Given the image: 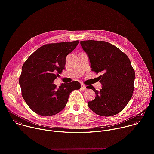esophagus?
Instances as JSON below:
<instances>
[{"instance_id":"34e87169","label":"esophagus","mask_w":154,"mask_h":154,"mask_svg":"<svg viewBox=\"0 0 154 154\" xmlns=\"http://www.w3.org/2000/svg\"><path fill=\"white\" fill-rule=\"evenodd\" d=\"M81 89L82 90H86V86L85 85L82 84V85H81Z\"/></svg>"}]
</instances>
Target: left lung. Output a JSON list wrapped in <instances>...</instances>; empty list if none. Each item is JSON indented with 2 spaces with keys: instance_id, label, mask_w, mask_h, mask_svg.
I'll list each match as a JSON object with an SVG mask.
<instances>
[{
  "instance_id": "obj_1",
  "label": "left lung",
  "mask_w": 154,
  "mask_h": 154,
  "mask_svg": "<svg viewBox=\"0 0 154 154\" xmlns=\"http://www.w3.org/2000/svg\"><path fill=\"white\" fill-rule=\"evenodd\" d=\"M80 45L89 58L91 71L102 73L99 77L102 85L99 91L92 85L87 86L96 93L95 99L88 105L100 116L119 113L132 97L134 90L135 71L128 57L106 41H81Z\"/></svg>"
}]
</instances>
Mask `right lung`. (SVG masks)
Segmentation results:
<instances>
[{"label": "right lung", "instance_id": "obj_1", "mask_svg": "<svg viewBox=\"0 0 154 154\" xmlns=\"http://www.w3.org/2000/svg\"><path fill=\"white\" fill-rule=\"evenodd\" d=\"M79 41L45 45L25 61L19 82L22 96L28 106L41 116L55 115L65 107L70 93L80 88L73 81L62 83L58 88L54 80L65 69L66 57L77 46Z\"/></svg>", "mask_w": 154, "mask_h": 154}]
</instances>
